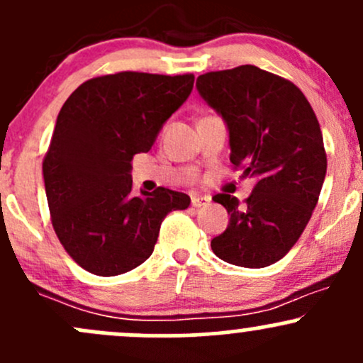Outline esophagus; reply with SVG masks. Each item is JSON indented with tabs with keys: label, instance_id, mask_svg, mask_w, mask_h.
I'll return each instance as SVG.
<instances>
[{
	"label": "esophagus",
	"instance_id": "1",
	"mask_svg": "<svg viewBox=\"0 0 363 363\" xmlns=\"http://www.w3.org/2000/svg\"><path fill=\"white\" fill-rule=\"evenodd\" d=\"M208 201H211V198L200 196V194H193V196H191V205L194 208L205 207V205H208Z\"/></svg>",
	"mask_w": 363,
	"mask_h": 363
}]
</instances>
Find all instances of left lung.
<instances>
[{
	"mask_svg": "<svg viewBox=\"0 0 363 363\" xmlns=\"http://www.w3.org/2000/svg\"><path fill=\"white\" fill-rule=\"evenodd\" d=\"M196 89L226 121L233 169L255 177L245 205L212 198L231 219L211 247L230 264L264 268L296 245L318 203L327 155L316 114L292 82L250 64L205 72Z\"/></svg>",
	"mask_w": 363,
	"mask_h": 363,
	"instance_id": "left-lung-1",
	"label": "left lung"
}]
</instances>
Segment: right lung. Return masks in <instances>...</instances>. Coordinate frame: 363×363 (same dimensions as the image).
Returning <instances> with one entry per match:
<instances>
[{"instance_id":"obj_1","label":"right lung","mask_w":363,"mask_h":363,"mask_svg":"<svg viewBox=\"0 0 363 363\" xmlns=\"http://www.w3.org/2000/svg\"><path fill=\"white\" fill-rule=\"evenodd\" d=\"M193 74L121 71L86 79L64 102L43 179L57 238L76 264L116 277L152 254L167 213L184 211L186 193L156 188L132 194V158L193 90Z\"/></svg>"}]
</instances>
